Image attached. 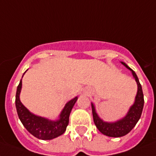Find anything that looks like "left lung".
I'll list each match as a JSON object with an SVG mask.
<instances>
[{
	"mask_svg": "<svg viewBox=\"0 0 156 156\" xmlns=\"http://www.w3.org/2000/svg\"><path fill=\"white\" fill-rule=\"evenodd\" d=\"M121 63L132 72L133 76L135 78V80L137 84V93L136 95V98H135L134 104L130 107L126 116L115 123H107V122L102 121L95 112L94 104L91 103L93 117H94V121L96 127L102 133L108 137H119L129 133L136 125L137 121L139 120L141 115H142V109H143V106H144V97H143V93H142V85L140 84L137 75L130 67H129V66H127V64H125L123 62Z\"/></svg>",
	"mask_w": 156,
	"mask_h": 156,
	"instance_id": "obj_1",
	"label": "left lung"
}]
</instances>
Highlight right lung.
I'll return each mask as SVG.
<instances>
[{
	"mask_svg": "<svg viewBox=\"0 0 156 156\" xmlns=\"http://www.w3.org/2000/svg\"><path fill=\"white\" fill-rule=\"evenodd\" d=\"M21 89L22 80L17 88L15 106L19 119L21 120L22 124H23L26 129L34 137L41 140H51L64 133L69 123L70 113L76 102L77 97L69 101L66 104L59 115V119L56 121H52L43 117L37 116L32 114L24 107L19 99Z\"/></svg>",
	"mask_w": 156,
	"mask_h": 156,
	"instance_id": "1",
	"label": "right lung"
}]
</instances>
